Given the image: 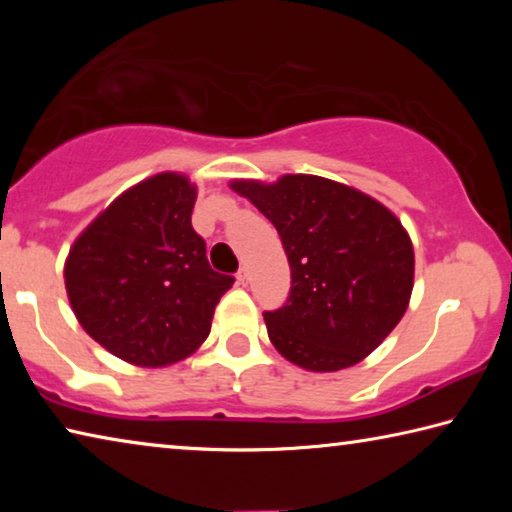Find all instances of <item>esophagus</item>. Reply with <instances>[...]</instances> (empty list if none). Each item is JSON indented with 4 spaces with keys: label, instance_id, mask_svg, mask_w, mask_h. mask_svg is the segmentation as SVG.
<instances>
[{
    "label": "esophagus",
    "instance_id": "34e87169",
    "mask_svg": "<svg viewBox=\"0 0 512 512\" xmlns=\"http://www.w3.org/2000/svg\"><path fill=\"white\" fill-rule=\"evenodd\" d=\"M248 280H250V275H248V268H241V271L237 273V282L241 284V287H246Z\"/></svg>",
    "mask_w": 512,
    "mask_h": 512
}]
</instances>
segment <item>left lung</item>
Segmentation results:
<instances>
[{"instance_id": "1", "label": "left lung", "mask_w": 512, "mask_h": 512, "mask_svg": "<svg viewBox=\"0 0 512 512\" xmlns=\"http://www.w3.org/2000/svg\"><path fill=\"white\" fill-rule=\"evenodd\" d=\"M230 187L275 225L291 266L289 300L264 311L275 350L311 372L366 359L411 300L415 257L400 219L359 189L309 173Z\"/></svg>"}]
</instances>
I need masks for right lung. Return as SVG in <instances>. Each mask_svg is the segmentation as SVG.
Returning a JSON list of instances; mask_svg holds the SVG:
<instances>
[{"label":"right lung","mask_w":512,"mask_h":512,"mask_svg":"<svg viewBox=\"0 0 512 512\" xmlns=\"http://www.w3.org/2000/svg\"><path fill=\"white\" fill-rule=\"evenodd\" d=\"M196 185L164 171L117 196L69 248L65 289L94 341L133 366L192 354L235 277L212 271L192 228Z\"/></svg>","instance_id":"right-lung-1"}]
</instances>
